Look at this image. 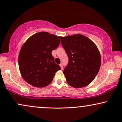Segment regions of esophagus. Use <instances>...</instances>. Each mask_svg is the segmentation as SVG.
I'll list each match as a JSON object with an SVG mask.
<instances>
[{
  "mask_svg": "<svg viewBox=\"0 0 122 122\" xmlns=\"http://www.w3.org/2000/svg\"><path fill=\"white\" fill-rule=\"evenodd\" d=\"M60 66V67H61V69H63V64H61L59 65Z\"/></svg>",
  "mask_w": 122,
  "mask_h": 122,
  "instance_id": "esophagus-1",
  "label": "esophagus"
}]
</instances>
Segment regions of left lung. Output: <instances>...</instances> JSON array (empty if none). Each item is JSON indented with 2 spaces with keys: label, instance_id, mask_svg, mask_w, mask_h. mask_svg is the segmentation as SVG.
<instances>
[{
  "label": "left lung",
  "instance_id": "left-lung-1",
  "mask_svg": "<svg viewBox=\"0 0 122 122\" xmlns=\"http://www.w3.org/2000/svg\"><path fill=\"white\" fill-rule=\"evenodd\" d=\"M69 59L63 74L73 87L87 86L94 80L101 66V55L95 44L81 34L61 37Z\"/></svg>",
  "mask_w": 122,
  "mask_h": 122
}]
</instances>
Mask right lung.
I'll list each match as a JSON object with an SVG mask.
<instances>
[{"mask_svg": "<svg viewBox=\"0 0 122 122\" xmlns=\"http://www.w3.org/2000/svg\"><path fill=\"white\" fill-rule=\"evenodd\" d=\"M61 37L47 32L36 33L23 44L18 56L19 69L23 78L32 86L44 87L61 69L54 62L51 51L58 47Z\"/></svg>", "mask_w": 122, "mask_h": 122, "instance_id": "obj_1", "label": "right lung"}]
</instances>
